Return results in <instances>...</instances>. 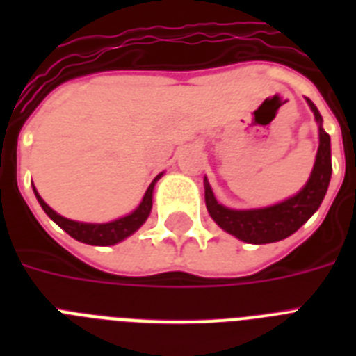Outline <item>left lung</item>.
I'll return each instance as SVG.
<instances>
[{
  "label": "left lung",
  "instance_id": "1",
  "mask_svg": "<svg viewBox=\"0 0 356 356\" xmlns=\"http://www.w3.org/2000/svg\"><path fill=\"white\" fill-rule=\"evenodd\" d=\"M310 111L314 113L320 134V145L316 153L314 168L309 181L298 194L275 205L262 207V209H229L218 203L211 184L205 177V203L211 218L225 231L238 240L248 243H271L284 240L298 231L309 218L320 209L325 197L329 183H331V136L323 129V118L320 111L310 99H307Z\"/></svg>",
  "mask_w": 356,
  "mask_h": 356
}]
</instances>
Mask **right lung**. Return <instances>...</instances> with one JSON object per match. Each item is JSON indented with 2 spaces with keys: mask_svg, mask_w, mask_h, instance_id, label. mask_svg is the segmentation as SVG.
I'll use <instances>...</instances> for the list:
<instances>
[{
  "mask_svg": "<svg viewBox=\"0 0 356 356\" xmlns=\"http://www.w3.org/2000/svg\"><path fill=\"white\" fill-rule=\"evenodd\" d=\"M162 177V173H159L153 183L147 186L144 197L140 201V205L134 209L131 214L122 216L118 220L107 223H85V222H75V220H68V218L60 216L57 212L53 211L51 207L47 205L46 201L42 200L40 194L36 192L35 184H33V192H35L36 200L40 203L47 216L51 218L53 222L57 223L58 227L66 231L72 238L79 240L83 243H90V245H114V243L122 242L133 233H136L142 225L145 223L147 216H149L151 207H153V190H155L156 181Z\"/></svg>",
  "mask_w": 356,
  "mask_h": 356,
  "instance_id": "right-lung-1",
  "label": "right lung"
}]
</instances>
